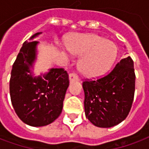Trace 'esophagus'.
<instances>
[{"label": "esophagus", "instance_id": "obj_1", "mask_svg": "<svg viewBox=\"0 0 149 149\" xmlns=\"http://www.w3.org/2000/svg\"><path fill=\"white\" fill-rule=\"evenodd\" d=\"M68 78H69V81H77L78 80V77L75 73H70L69 76H68Z\"/></svg>", "mask_w": 149, "mask_h": 149}]
</instances>
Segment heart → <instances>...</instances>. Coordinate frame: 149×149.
<instances>
[{
	"label": "heart",
	"mask_w": 149,
	"mask_h": 149,
	"mask_svg": "<svg viewBox=\"0 0 149 149\" xmlns=\"http://www.w3.org/2000/svg\"><path fill=\"white\" fill-rule=\"evenodd\" d=\"M72 55L81 56L79 70L87 77H97L112 65L117 56V48L113 42L95 34L76 36L67 43Z\"/></svg>",
	"instance_id": "b5f03b06"
}]
</instances>
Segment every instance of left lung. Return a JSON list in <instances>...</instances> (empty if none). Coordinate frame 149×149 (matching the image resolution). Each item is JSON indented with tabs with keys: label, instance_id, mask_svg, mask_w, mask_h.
I'll return each instance as SVG.
<instances>
[{
	"label": "left lung",
	"instance_id": "1",
	"mask_svg": "<svg viewBox=\"0 0 149 149\" xmlns=\"http://www.w3.org/2000/svg\"><path fill=\"white\" fill-rule=\"evenodd\" d=\"M133 66V61L128 56L105 77L83 82L85 116L93 125L111 128L127 117L134 98Z\"/></svg>",
	"mask_w": 149,
	"mask_h": 149
}]
</instances>
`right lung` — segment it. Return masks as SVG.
<instances>
[{"instance_id": "right-lung-1", "label": "right lung", "mask_w": 149, "mask_h": 149, "mask_svg": "<svg viewBox=\"0 0 149 149\" xmlns=\"http://www.w3.org/2000/svg\"><path fill=\"white\" fill-rule=\"evenodd\" d=\"M30 37V42L21 47L13 65L9 81L12 104L22 121L33 127L51 124L58 118L69 85L67 72L64 68H51L47 73L34 77L32 68L37 60L38 41Z\"/></svg>"}]
</instances>
